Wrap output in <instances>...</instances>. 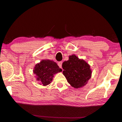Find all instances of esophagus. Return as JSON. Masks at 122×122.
<instances>
[{
	"label": "esophagus",
	"mask_w": 122,
	"mask_h": 122,
	"mask_svg": "<svg viewBox=\"0 0 122 122\" xmlns=\"http://www.w3.org/2000/svg\"><path fill=\"white\" fill-rule=\"evenodd\" d=\"M62 61H59L58 62V65L59 67H60V68H61V67H62Z\"/></svg>",
	"instance_id": "obj_1"
}]
</instances>
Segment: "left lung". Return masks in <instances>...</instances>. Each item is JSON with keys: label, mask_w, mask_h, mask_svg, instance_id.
Returning a JSON list of instances; mask_svg holds the SVG:
<instances>
[{"label": "left lung", "mask_w": 122, "mask_h": 122, "mask_svg": "<svg viewBox=\"0 0 122 122\" xmlns=\"http://www.w3.org/2000/svg\"><path fill=\"white\" fill-rule=\"evenodd\" d=\"M62 67L68 83L75 88L84 86L91 77L90 66L74 54L70 55L69 60L62 63Z\"/></svg>", "instance_id": "8db88e82"}]
</instances>
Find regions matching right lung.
Masks as SVG:
<instances>
[{"instance_id":"add662e5","label":"right lung","mask_w":122,"mask_h":122,"mask_svg":"<svg viewBox=\"0 0 122 122\" xmlns=\"http://www.w3.org/2000/svg\"><path fill=\"white\" fill-rule=\"evenodd\" d=\"M62 71L56 62L49 60H43L35 66L34 73L36 78L41 82V84L46 86L49 84L53 79V75Z\"/></svg>"}]
</instances>
